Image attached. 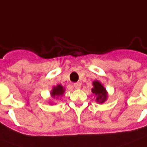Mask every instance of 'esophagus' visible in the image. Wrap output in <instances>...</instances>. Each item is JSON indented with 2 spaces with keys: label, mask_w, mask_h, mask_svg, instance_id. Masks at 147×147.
Listing matches in <instances>:
<instances>
[{
  "label": "esophagus",
  "mask_w": 147,
  "mask_h": 147,
  "mask_svg": "<svg viewBox=\"0 0 147 147\" xmlns=\"http://www.w3.org/2000/svg\"><path fill=\"white\" fill-rule=\"evenodd\" d=\"M74 86L75 89H77V90H79V89H80V87H81V83H79V82H77V83H75L74 84Z\"/></svg>",
  "instance_id": "1"
}]
</instances>
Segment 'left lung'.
I'll use <instances>...</instances> for the list:
<instances>
[{"instance_id":"8db88e82","label":"left lung","mask_w":147,"mask_h":147,"mask_svg":"<svg viewBox=\"0 0 147 147\" xmlns=\"http://www.w3.org/2000/svg\"><path fill=\"white\" fill-rule=\"evenodd\" d=\"M92 86L93 87L92 88V92L96 96V102L103 104L109 97L106 89L98 80H94L92 82Z\"/></svg>"}]
</instances>
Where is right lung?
<instances>
[{"instance_id":"1","label":"right lung","mask_w":147,"mask_h":147,"mask_svg":"<svg viewBox=\"0 0 147 147\" xmlns=\"http://www.w3.org/2000/svg\"><path fill=\"white\" fill-rule=\"evenodd\" d=\"M64 92H65V88L61 84H57V86H55L52 88V90H51V92H50V94H51V96L53 98H56V99H58V98H61L62 96L64 95ZM50 105H53L54 102L52 101H50V102H49ZM56 104V103H55Z\"/></svg>"}]
</instances>
